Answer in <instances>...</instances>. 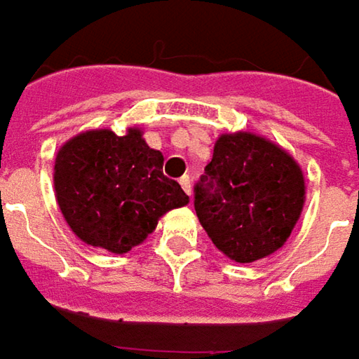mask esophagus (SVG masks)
I'll return each mask as SVG.
<instances>
[{"mask_svg":"<svg viewBox=\"0 0 359 359\" xmlns=\"http://www.w3.org/2000/svg\"><path fill=\"white\" fill-rule=\"evenodd\" d=\"M180 187H182V191L187 192V194H189V196H191L192 194V182H191V177H189V175H184V177H180Z\"/></svg>","mask_w":359,"mask_h":359,"instance_id":"esophagus-1","label":"esophagus"}]
</instances>
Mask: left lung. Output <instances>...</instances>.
<instances>
[{
	"instance_id": "obj_1",
	"label": "left lung",
	"mask_w": 359,
	"mask_h": 359,
	"mask_svg": "<svg viewBox=\"0 0 359 359\" xmlns=\"http://www.w3.org/2000/svg\"><path fill=\"white\" fill-rule=\"evenodd\" d=\"M204 170L194 210L220 252L248 264L284 246L306 201L304 172L290 153L248 130L224 133Z\"/></svg>"
}]
</instances>
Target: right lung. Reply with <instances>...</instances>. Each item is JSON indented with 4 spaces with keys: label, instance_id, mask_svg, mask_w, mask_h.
<instances>
[{
    "label": "right lung",
    "instance_id": "1",
    "mask_svg": "<svg viewBox=\"0 0 359 359\" xmlns=\"http://www.w3.org/2000/svg\"><path fill=\"white\" fill-rule=\"evenodd\" d=\"M165 156L139 127L125 135L91 129L69 139L55 156L53 184L61 215L81 242L113 254L129 252L156 229L158 218L189 204L177 180L163 175Z\"/></svg>",
    "mask_w": 359,
    "mask_h": 359
}]
</instances>
